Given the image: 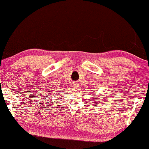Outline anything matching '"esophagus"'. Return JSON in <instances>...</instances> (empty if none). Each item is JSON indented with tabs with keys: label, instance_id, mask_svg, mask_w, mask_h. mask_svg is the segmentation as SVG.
I'll list each match as a JSON object with an SVG mask.
<instances>
[{
	"label": "esophagus",
	"instance_id": "obj_1",
	"mask_svg": "<svg viewBox=\"0 0 149 149\" xmlns=\"http://www.w3.org/2000/svg\"><path fill=\"white\" fill-rule=\"evenodd\" d=\"M72 87L74 89H75V88H77V87H78L79 85H78V84H77V83H72Z\"/></svg>",
	"mask_w": 149,
	"mask_h": 149
}]
</instances>
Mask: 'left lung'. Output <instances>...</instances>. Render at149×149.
<instances>
[{
  "mask_svg": "<svg viewBox=\"0 0 149 149\" xmlns=\"http://www.w3.org/2000/svg\"><path fill=\"white\" fill-rule=\"evenodd\" d=\"M100 98V97L99 95H97V96L95 97V98H94V102H93V103H94V104H93V106H97V104H98L100 103V100H99Z\"/></svg>",
  "mask_w": 149,
  "mask_h": 149,
  "instance_id": "obj_1",
  "label": "left lung"
}]
</instances>
